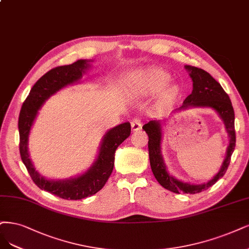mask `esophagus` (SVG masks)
<instances>
[{
	"instance_id": "34e87169",
	"label": "esophagus",
	"mask_w": 249,
	"mask_h": 249,
	"mask_svg": "<svg viewBox=\"0 0 249 249\" xmlns=\"http://www.w3.org/2000/svg\"><path fill=\"white\" fill-rule=\"evenodd\" d=\"M131 127H132V131H133V132L139 131L140 128L142 127V122H141V119H139V118H134L133 121H132V123H131Z\"/></svg>"
}]
</instances>
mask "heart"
Instances as JSON below:
<instances>
[{
    "instance_id": "obj_1",
    "label": "heart",
    "mask_w": 249,
    "mask_h": 249,
    "mask_svg": "<svg viewBox=\"0 0 249 249\" xmlns=\"http://www.w3.org/2000/svg\"><path fill=\"white\" fill-rule=\"evenodd\" d=\"M170 80L171 76L166 71L149 68L137 74L135 89L146 96L157 95L161 91L158 103L160 106H167L174 103L181 93V89L178 84H168Z\"/></svg>"
}]
</instances>
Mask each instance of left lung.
Segmentation results:
<instances>
[{
	"instance_id": "left-lung-1",
	"label": "left lung",
	"mask_w": 249,
	"mask_h": 249,
	"mask_svg": "<svg viewBox=\"0 0 249 249\" xmlns=\"http://www.w3.org/2000/svg\"><path fill=\"white\" fill-rule=\"evenodd\" d=\"M184 68L193 80V91L184 100L182 106L176 108L174 112L187 108H209L219 116L228 133L229 145L226 151V158L222 161L218 172L209 181L199 184L184 182L177 179L169 173L161 154L162 124H166V119H152L145 124L142 128L148 135L150 167L159 183L170 192L176 194L181 192L184 194H198L212 186L219 178L225 175L228 170L231 157H232L236 145L235 113L229 96L221 88V85L209 73L196 67L186 65Z\"/></svg>"
}]
</instances>
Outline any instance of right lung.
I'll return each instance as SVG.
<instances>
[{
  "label": "right lung",
  "instance_id": "obj_1",
  "mask_svg": "<svg viewBox=\"0 0 249 249\" xmlns=\"http://www.w3.org/2000/svg\"><path fill=\"white\" fill-rule=\"evenodd\" d=\"M91 59H78L72 65L56 67L34 84L22 104L19 118V151L22 162L35 184L66 200H81L95 195L105 185L114 166L115 150L131 134L128 122L108 130L103 136L98 157L83 173L66 179H47L34 167L29 152V137L39 110L51 96L69 85L78 83L90 69Z\"/></svg>",
  "mask_w": 249,
  "mask_h": 249
}]
</instances>
